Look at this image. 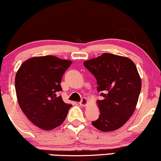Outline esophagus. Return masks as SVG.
<instances>
[{"label": "esophagus", "mask_w": 161, "mask_h": 161, "mask_svg": "<svg viewBox=\"0 0 161 161\" xmlns=\"http://www.w3.org/2000/svg\"><path fill=\"white\" fill-rule=\"evenodd\" d=\"M87 104V99L85 98V97H82V100L79 102V105L81 106H85Z\"/></svg>", "instance_id": "34e87169"}]
</instances>
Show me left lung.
<instances>
[{
	"mask_svg": "<svg viewBox=\"0 0 161 161\" xmlns=\"http://www.w3.org/2000/svg\"><path fill=\"white\" fill-rule=\"evenodd\" d=\"M97 79L99 117L92 125L102 131L123 126L135 111L141 90V79L136 65L127 57L111 53L84 62Z\"/></svg>",
	"mask_w": 161,
	"mask_h": 161,
	"instance_id": "1",
	"label": "left lung"
}]
</instances>
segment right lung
Instances as JSON below:
<instances>
[{
    "label": "right lung",
    "instance_id": "right-lung-1",
    "mask_svg": "<svg viewBox=\"0 0 161 161\" xmlns=\"http://www.w3.org/2000/svg\"><path fill=\"white\" fill-rule=\"evenodd\" d=\"M71 63L53 56L33 57L24 62L16 74L15 85L19 106L40 129L47 131L59 126L72 106L58 96L62 91L63 74Z\"/></svg>",
    "mask_w": 161,
    "mask_h": 161
}]
</instances>
